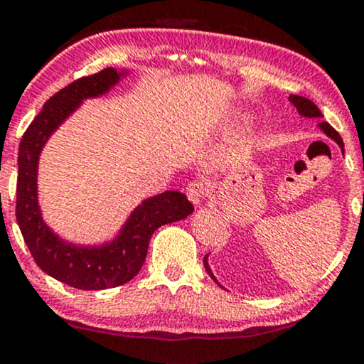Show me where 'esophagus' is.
I'll return each mask as SVG.
<instances>
[{
	"label": "esophagus",
	"mask_w": 364,
	"mask_h": 364,
	"mask_svg": "<svg viewBox=\"0 0 364 364\" xmlns=\"http://www.w3.org/2000/svg\"><path fill=\"white\" fill-rule=\"evenodd\" d=\"M203 195H205V186H203L202 181H190L186 185V196L193 205H198L203 200Z\"/></svg>",
	"instance_id": "esophagus-1"
}]
</instances>
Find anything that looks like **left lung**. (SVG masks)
I'll return each mask as SVG.
<instances>
[{
    "mask_svg": "<svg viewBox=\"0 0 364 364\" xmlns=\"http://www.w3.org/2000/svg\"><path fill=\"white\" fill-rule=\"evenodd\" d=\"M289 101L292 102V106H294L296 109H298V112L303 116V118H308V119H321V118H323L318 107H316L315 104L310 101V99L301 97V95L291 94L289 95ZM318 128L325 133V135L328 136V139H332L333 141H336V144L341 147L342 152H344V141H342L341 135L336 132V129L330 127L328 123H325V121H318ZM203 267H205L207 274L210 275V277L217 282V279L214 277V274H212V270H210V265H208V255H205V258H203ZM217 284H219V282H217ZM219 286H220V284H219Z\"/></svg>",
    "mask_w": 364,
    "mask_h": 364,
    "instance_id": "8db88e82",
    "label": "left lung"
}]
</instances>
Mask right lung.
<instances>
[{
  "instance_id": "obj_1",
  "label": "right lung",
  "mask_w": 364,
  "mask_h": 364,
  "mask_svg": "<svg viewBox=\"0 0 364 364\" xmlns=\"http://www.w3.org/2000/svg\"><path fill=\"white\" fill-rule=\"evenodd\" d=\"M127 75L128 70L106 68L56 92L23 133L18 147L16 223L25 245L46 274L83 291L109 289L132 281L144 265L154 231L186 219L193 212L185 193L162 191L133 208L118 235L102 245H75L46 224L37 191L39 157L44 145L83 101L107 94Z\"/></svg>"
}]
</instances>
